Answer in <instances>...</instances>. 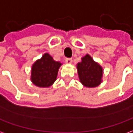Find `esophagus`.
Wrapping results in <instances>:
<instances>
[{"label": "esophagus", "mask_w": 133, "mask_h": 133, "mask_svg": "<svg viewBox=\"0 0 133 133\" xmlns=\"http://www.w3.org/2000/svg\"><path fill=\"white\" fill-rule=\"evenodd\" d=\"M72 58H67L66 59H65V62H66L67 63H68V64L71 63H72Z\"/></svg>", "instance_id": "34e87169"}]
</instances>
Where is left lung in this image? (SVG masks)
Listing matches in <instances>:
<instances>
[{"instance_id": "left-lung-1", "label": "left lung", "mask_w": 133, "mask_h": 133, "mask_svg": "<svg viewBox=\"0 0 133 133\" xmlns=\"http://www.w3.org/2000/svg\"><path fill=\"white\" fill-rule=\"evenodd\" d=\"M77 68L80 81L85 86L93 88L100 85L103 69L89 55L82 58V62L78 64Z\"/></svg>"}]
</instances>
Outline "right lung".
<instances>
[{
	"mask_svg": "<svg viewBox=\"0 0 133 133\" xmlns=\"http://www.w3.org/2000/svg\"><path fill=\"white\" fill-rule=\"evenodd\" d=\"M61 63L55 61L48 53L33 64L31 81L36 86L45 88L52 85L56 80Z\"/></svg>",
	"mask_w": 133,
	"mask_h": 133,
	"instance_id": "add662e5",
	"label": "right lung"
}]
</instances>
